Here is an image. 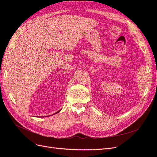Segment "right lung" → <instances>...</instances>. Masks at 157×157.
Wrapping results in <instances>:
<instances>
[{
  "instance_id": "obj_1",
  "label": "right lung",
  "mask_w": 157,
  "mask_h": 157,
  "mask_svg": "<svg viewBox=\"0 0 157 157\" xmlns=\"http://www.w3.org/2000/svg\"><path fill=\"white\" fill-rule=\"evenodd\" d=\"M61 111V109H60V110H59V111H58V112H56V113H54V114H56V113H59V111Z\"/></svg>"
}]
</instances>
